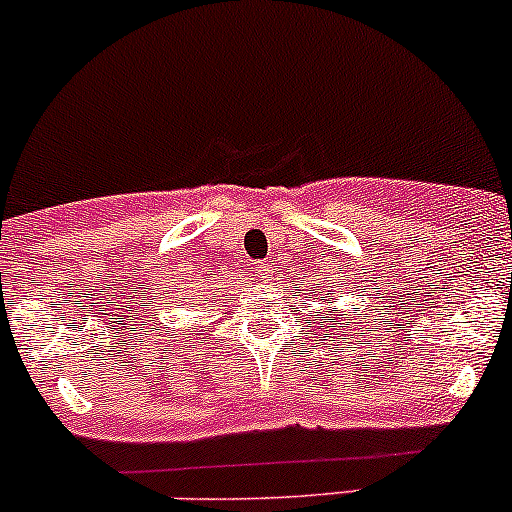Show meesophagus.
Returning <instances> with one entry per match:
<instances>
[{"label":"esophagus","mask_w":512,"mask_h":512,"mask_svg":"<svg viewBox=\"0 0 512 512\" xmlns=\"http://www.w3.org/2000/svg\"><path fill=\"white\" fill-rule=\"evenodd\" d=\"M260 272H265V267H262V270H260Z\"/></svg>","instance_id":"1"}]
</instances>
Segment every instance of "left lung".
<instances>
[{"instance_id": "1", "label": "left lung", "mask_w": 512, "mask_h": 512, "mask_svg": "<svg viewBox=\"0 0 512 512\" xmlns=\"http://www.w3.org/2000/svg\"><path fill=\"white\" fill-rule=\"evenodd\" d=\"M332 312H334V314H337V312H339V309H332ZM337 317H339V319H342V314H337Z\"/></svg>"}]
</instances>
